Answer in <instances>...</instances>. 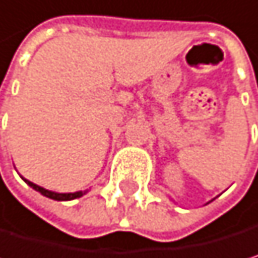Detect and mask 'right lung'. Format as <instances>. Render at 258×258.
<instances>
[{
    "mask_svg": "<svg viewBox=\"0 0 258 258\" xmlns=\"http://www.w3.org/2000/svg\"><path fill=\"white\" fill-rule=\"evenodd\" d=\"M29 185L32 187V189H35L37 192H40L41 195H44V197H47V198H51V200H55V201H69V200H76V198H80V197H83L85 195V192H74V194H57V192H51V190H46V189H43V187H40V185H37V184H34V182H31V181H27V179H24Z\"/></svg>",
    "mask_w": 258,
    "mask_h": 258,
    "instance_id": "add662e5",
    "label": "right lung"
}]
</instances>
